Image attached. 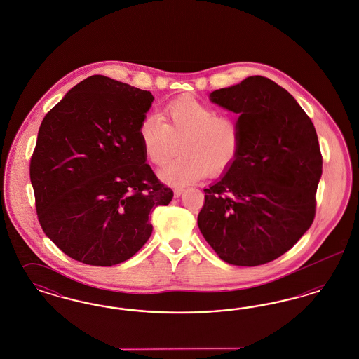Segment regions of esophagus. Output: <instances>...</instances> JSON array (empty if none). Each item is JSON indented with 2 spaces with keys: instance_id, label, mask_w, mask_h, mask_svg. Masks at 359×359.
Masks as SVG:
<instances>
[{
  "instance_id": "34e87169",
  "label": "esophagus",
  "mask_w": 359,
  "mask_h": 359,
  "mask_svg": "<svg viewBox=\"0 0 359 359\" xmlns=\"http://www.w3.org/2000/svg\"><path fill=\"white\" fill-rule=\"evenodd\" d=\"M183 191H184L183 188H175V189H173V195H175V198H179V196L183 194Z\"/></svg>"
}]
</instances>
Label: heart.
<instances>
[{
    "instance_id": "b5f03b06",
    "label": "heart",
    "mask_w": 359,
    "mask_h": 359,
    "mask_svg": "<svg viewBox=\"0 0 359 359\" xmlns=\"http://www.w3.org/2000/svg\"><path fill=\"white\" fill-rule=\"evenodd\" d=\"M138 137L147 158L157 167L165 165L179 151L183 154L160 171V177L173 186L191 184L205 176L227 171L241 149V125L236 116L191 95L167 103L163 118L142 117Z\"/></svg>"
}]
</instances>
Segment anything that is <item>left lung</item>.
I'll return each instance as SVG.
<instances>
[{"label":"left lung","instance_id":"obj_1","mask_svg":"<svg viewBox=\"0 0 359 359\" xmlns=\"http://www.w3.org/2000/svg\"><path fill=\"white\" fill-rule=\"evenodd\" d=\"M210 101L239 114L241 149L205 188L198 226L221 259L257 266L283 256L315 218L323 160L311 118L265 76L215 90Z\"/></svg>","mask_w":359,"mask_h":359}]
</instances>
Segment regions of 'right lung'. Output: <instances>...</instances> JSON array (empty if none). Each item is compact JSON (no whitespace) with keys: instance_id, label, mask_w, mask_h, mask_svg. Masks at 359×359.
Here are the masks:
<instances>
[{"instance_id":"obj_1","label":"right lung","mask_w":359,"mask_h":359,"mask_svg":"<svg viewBox=\"0 0 359 359\" xmlns=\"http://www.w3.org/2000/svg\"><path fill=\"white\" fill-rule=\"evenodd\" d=\"M154 100L151 91L93 75L40 125L29 165L37 218L79 262L111 266L135 256L152 234L151 212L173 198L145 164L138 137Z\"/></svg>"}]
</instances>
